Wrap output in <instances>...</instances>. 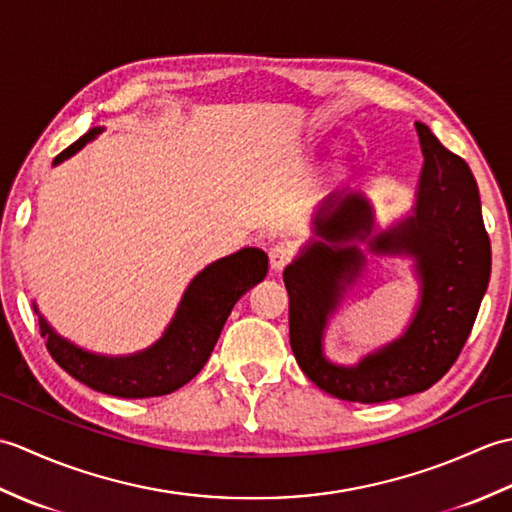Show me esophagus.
<instances>
[{
    "label": "esophagus",
    "instance_id": "1",
    "mask_svg": "<svg viewBox=\"0 0 512 512\" xmlns=\"http://www.w3.org/2000/svg\"><path fill=\"white\" fill-rule=\"evenodd\" d=\"M268 259H270V268L284 270L292 262V248L286 246V244H277V246L270 248Z\"/></svg>",
    "mask_w": 512,
    "mask_h": 512
}]
</instances>
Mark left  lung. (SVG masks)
Listing matches in <instances>:
<instances>
[{
    "label": "left lung",
    "mask_w": 512,
    "mask_h": 512,
    "mask_svg": "<svg viewBox=\"0 0 512 512\" xmlns=\"http://www.w3.org/2000/svg\"><path fill=\"white\" fill-rule=\"evenodd\" d=\"M424 167L413 215L369 239L374 253L416 257L422 299L398 341L365 356L356 367L325 361L321 336L328 314L365 257L352 239L372 233V209L358 193L336 198L317 217L324 242L303 250L284 270L290 297V347L299 367L330 396L350 402H385L429 389L458 361L491 277V239L484 228L477 182L469 165L416 123Z\"/></svg>",
    "instance_id": "1"
}]
</instances>
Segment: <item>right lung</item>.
Wrapping results in <instances>:
<instances>
[{"mask_svg":"<svg viewBox=\"0 0 512 512\" xmlns=\"http://www.w3.org/2000/svg\"><path fill=\"white\" fill-rule=\"evenodd\" d=\"M101 129H90L54 158V165L76 154ZM268 273V255L259 248H242L204 268L184 292L180 308L165 336L149 350L107 358L83 352L50 330L39 317V330L54 361L65 372L103 394L118 398L165 396L187 385L209 361L220 332L237 299ZM39 314V310L35 308Z\"/></svg>","mask_w":512,"mask_h":512,"instance_id":"1","label":"right lung"}]
</instances>
